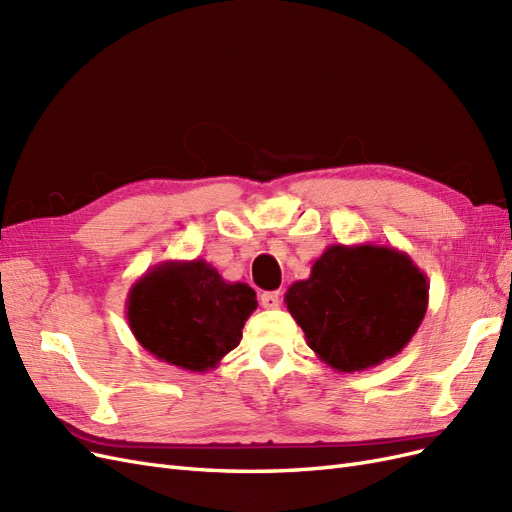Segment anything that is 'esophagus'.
I'll list each match as a JSON object with an SVG mask.
<instances>
[{"label": "esophagus", "instance_id": "obj_1", "mask_svg": "<svg viewBox=\"0 0 512 512\" xmlns=\"http://www.w3.org/2000/svg\"><path fill=\"white\" fill-rule=\"evenodd\" d=\"M260 303L265 309H277L280 307V292H262Z\"/></svg>", "mask_w": 512, "mask_h": 512}]
</instances>
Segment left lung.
<instances>
[{"mask_svg":"<svg viewBox=\"0 0 512 512\" xmlns=\"http://www.w3.org/2000/svg\"><path fill=\"white\" fill-rule=\"evenodd\" d=\"M284 301L318 359L352 374L408 346L425 318L429 284L412 258L391 245L335 243Z\"/></svg>","mask_w":512,"mask_h":512,"instance_id":"obj_1","label":"left lung"}]
</instances>
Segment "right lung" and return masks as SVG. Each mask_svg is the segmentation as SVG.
<instances>
[{"instance_id":"right-lung-1","label":"right lung","mask_w":512,"mask_h":512,"mask_svg":"<svg viewBox=\"0 0 512 512\" xmlns=\"http://www.w3.org/2000/svg\"><path fill=\"white\" fill-rule=\"evenodd\" d=\"M256 292L226 282L207 260H166L128 292L130 331L156 359L188 371H209L237 348Z\"/></svg>"}]
</instances>
